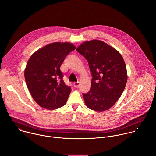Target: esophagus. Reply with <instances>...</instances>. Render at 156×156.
<instances>
[{"label":"esophagus","instance_id":"1","mask_svg":"<svg viewBox=\"0 0 156 156\" xmlns=\"http://www.w3.org/2000/svg\"><path fill=\"white\" fill-rule=\"evenodd\" d=\"M74 86H75V87H76V88L79 87V86H80V83H79V82H75V83H74Z\"/></svg>","mask_w":156,"mask_h":156}]
</instances>
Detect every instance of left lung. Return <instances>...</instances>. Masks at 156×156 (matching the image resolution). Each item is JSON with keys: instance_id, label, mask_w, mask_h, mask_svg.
Masks as SVG:
<instances>
[{"instance_id": "1", "label": "left lung", "mask_w": 156, "mask_h": 156, "mask_svg": "<svg viewBox=\"0 0 156 156\" xmlns=\"http://www.w3.org/2000/svg\"><path fill=\"white\" fill-rule=\"evenodd\" d=\"M76 51L87 60L93 77L90 91L82 93L86 105L98 112L110 108L121 96L127 81L122 56L114 48L95 39L83 42Z\"/></svg>"}]
</instances>
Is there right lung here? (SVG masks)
<instances>
[{
  "label": "right lung",
  "instance_id": "1",
  "mask_svg": "<svg viewBox=\"0 0 156 156\" xmlns=\"http://www.w3.org/2000/svg\"><path fill=\"white\" fill-rule=\"evenodd\" d=\"M75 49L70 42H54L35 52L28 60L25 78L34 100L49 110L63 106L71 93V87L63 80L60 66L65 57Z\"/></svg>",
  "mask_w": 156,
  "mask_h": 156
}]
</instances>
